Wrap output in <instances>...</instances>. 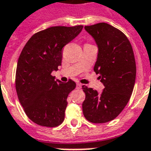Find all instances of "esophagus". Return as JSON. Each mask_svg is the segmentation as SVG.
I'll list each match as a JSON object with an SVG mask.
<instances>
[{"instance_id":"34e87169","label":"esophagus","mask_w":151,"mask_h":151,"mask_svg":"<svg viewBox=\"0 0 151 151\" xmlns=\"http://www.w3.org/2000/svg\"><path fill=\"white\" fill-rule=\"evenodd\" d=\"M81 88H82V84H80V83H78V84H77V88H78V89H81Z\"/></svg>"}]
</instances>
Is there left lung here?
I'll return each instance as SVG.
<instances>
[{
    "label": "left lung",
    "mask_w": 151,
    "mask_h": 151,
    "mask_svg": "<svg viewBox=\"0 0 151 151\" xmlns=\"http://www.w3.org/2000/svg\"><path fill=\"white\" fill-rule=\"evenodd\" d=\"M98 46L94 70L104 84L103 91L82 86L85 100L84 117L94 123H105L116 118L127 105L135 84V58L127 37L107 23L84 26Z\"/></svg>",
    "instance_id": "1"
}]
</instances>
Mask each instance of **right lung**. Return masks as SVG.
Wrapping results in <instances>:
<instances>
[{"mask_svg": "<svg viewBox=\"0 0 151 151\" xmlns=\"http://www.w3.org/2000/svg\"><path fill=\"white\" fill-rule=\"evenodd\" d=\"M83 25L54 26L33 35L18 58L15 88L24 112L36 124L55 127L64 120L67 96L76 88L52 77L62 62V49L78 36Z\"/></svg>", "mask_w": 151, "mask_h": 151, "instance_id": "add662e5", "label": "right lung"}]
</instances>
